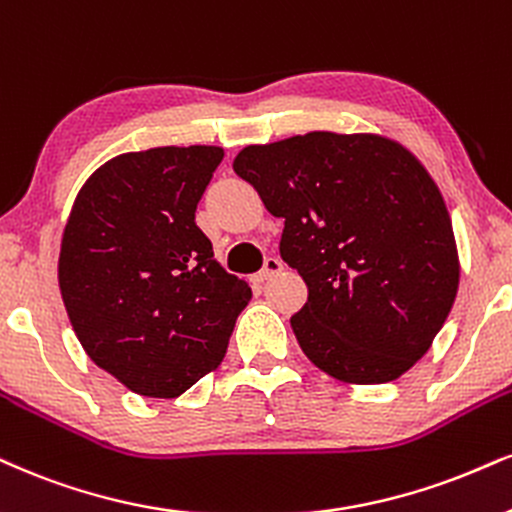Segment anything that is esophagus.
Returning a JSON list of instances; mask_svg holds the SVG:
<instances>
[{"label": "esophagus", "instance_id": "34e87169", "mask_svg": "<svg viewBox=\"0 0 512 512\" xmlns=\"http://www.w3.org/2000/svg\"><path fill=\"white\" fill-rule=\"evenodd\" d=\"M282 270V261L277 256H268L266 258V263H263V268L258 270L256 273V280L258 282H266V280H270V277L273 275H277Z\"/></svg>", "mask_w": 512, "mask_h": 512}]
</instances>
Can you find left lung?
<instances>
[{
    "mask_svg": "<svg viewBox=\"0 0 512 512\" xmlns=\"http://www.w3.org/2000/svg\"><path fill=\"white\" fill-rule=\"evenodd\" d=\"M232 168L285 218L280 256L308 287L292 315L301 351L339 382L399 380L432 346L460 280L427 168L389 137L325 130L249 144Z\"/></svg>",
    "mask_w": 512,
    "mask_h": 512,
    "instance_id": "1",
    "label": "left lung"
}]
</instances>
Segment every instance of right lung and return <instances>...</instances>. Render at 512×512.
<instances>
[{
	"label": "right lung",
	"mask_w": 512,
	"mask_h": 512,
	"mask_svg": "<svg viewBox=\"0 0 512 512\" xmlns=\"http://www.w3.org/2000/svg\"><path fill=\"white\" fill-rule=\"evenodd\" d=\"M220 147H156L106 161L73 201L59 289L82 349L130 391L175 399L223 361L251 287L194 223Z\"/></svg>",
	"instance_id": "right-lung-1"
}]
</instances>
